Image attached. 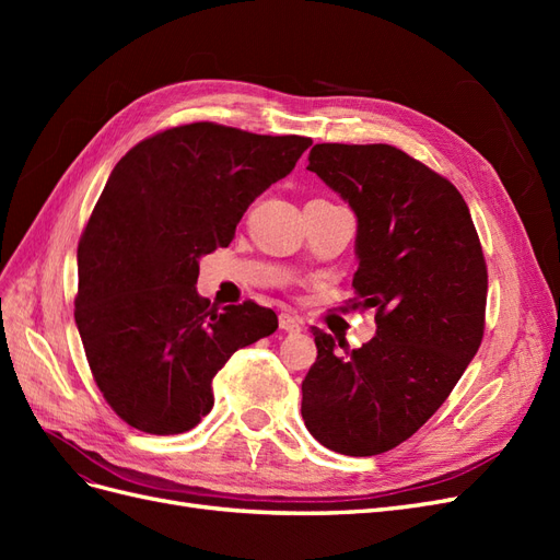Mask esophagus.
I'll list each match as a JSON object with an SVG mask.
<instances>
[{"label": "esophagus", "instance_id": "obj_1", "mask_svg": "<svg viewBox=\"0 0 560 560\" xmlns=\"http://www.w3.org/2000/svg\"><path fill=\"white\" fill-rule=\"evenodd\" d=\"M278 322H280V329L287 331V334H299L301 331V319L292 313H280Z\"/></svg>", "mask_w": 560, "mask_h": 560}]
</instances>
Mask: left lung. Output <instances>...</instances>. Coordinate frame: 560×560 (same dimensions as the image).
Instances as JSON below:
<instances>
[{
  "label": "left lung",
  "instance_id": "1",
  "mask_svg": "<svg viewBox=\"0 0 560 560\" xmlns=\"http://www.w3.org/2000/svg\"><path fill=\"white\" fill-rule=\"evenodd\" d=\"M308 171L358 217L352 287L376 308L358 350L313 327L301 416L322 446L378 455L446 401L483 338L488 273L465 198L389 144H315Z\"/></svg>",
  "mask_w": 560,
  "mask_h": 560
}]
</instances>
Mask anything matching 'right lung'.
Wrapping results in <instances>:
<instances>
[{"label": "right lung", "instance_id": "1", "mask_svg": "<svg viewBox=\"0 0 560 560\" xmlns=\"http://www.w3.org/2000/svg\"><path fill=\"white\" fill-rule=\"evenodd\" d=\"M313 144L217 124L163 130L116 163L81 235L74 319L93 378L130 428L182 434L208 416L231 354L278 329L254 301L210 308L198 261L226 247Z\"/></svg>", "mask_w": 560, "mask_h": 560}]
</instances>
